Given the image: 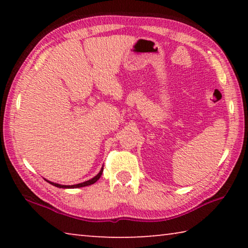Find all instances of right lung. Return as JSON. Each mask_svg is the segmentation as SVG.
<instances>
[{"label":"right lung","instance_id":"obj_1","mask_svg":"<svg viewBox=\"0 0 248 248\" xmlns=\"http://www.w3.org/2000/svg\"><path fill=\"white\" fill-rule=\"evenodd\" d=\"M103 170H104V167H102V170H99V173L96 175L95 177H93V178L90 179V180H86V182H84V183L77 184V185H60V184H56V183L49 182V180H47V179H46V180H47L49 184H51V185H53V186H56L58 188H79V187H85V186H90V185L97 182L100 176H102V174H103Z\"/></svg>","mask_w":248,"mask_h":248}]
</instances>
